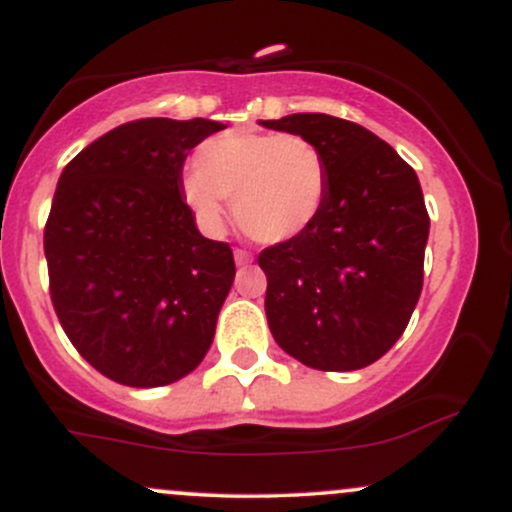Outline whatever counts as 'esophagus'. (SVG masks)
Segmentation results:
<instances>
[{
  "mask_svg": "<svg viewBox=\"0 0 512 512\" xmlns=\"http://www.w3.org/2000/svg\"><path fill=\"white\" fill-rule=\"evenodd\" d=\"M236 262L240 264V267H245V264H250V262H252V255H250L248 250L238 248V250H236Z\"/></svg>",
  "mask_w": 512,
  "mask_h": 512,
  "instance_id": "1",
  "label": "esophagus"
}]
</instances>
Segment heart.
Instances as JSON below:
<instances>
[{"label":"heart","instance_id":"b5f03b06","mask_svg":"<svg viewBox=\"0 0 512 512\" xmlns=\"http://www.w3.org/2000/svg\"><path fill=\"white\" fill-rule=\"evenodd\" d=\"M330 170L320 146L291 132H228L197 149L182 197L199 221L221 228L223 199L245 236L286 243L313 226L327 199Z\"/></svg>","mask_w":512,"mask_h":512}]
</instances>
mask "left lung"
<instances>
[{"label": "left lung", "instance_id": "obj_1", "mask_svg": "<svg viewBox=\"0 0 512 512\" xmlns=\"http://www.w3.org/2000/svg\"><path fill=\"white\" fill-rule=\"evenodd\" d=\"M262 125L308 137L330 170L313 226L257 257L269 330L310 368H366L407 330L424 286L431 219L419 178L390 144L342 117L296 113Z\"/></svg>", "mask_w": 512, "mask_h": 512}]
</instances>
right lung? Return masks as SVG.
<instances>
[{
  "label": "right lung",
  "instance_id": "right-lung-1",
  "mask_svg": "<svg viewBox=\"0 0 512 512\" xmlns=\"http://www.w3.org/2000/svg\"><path fill=\"white\" fill-rule=\"evenodd\" d=\"M214 120L144 117L67 163L48 223L50 298L74 349L105 378L161 387L202 363L236 262L182 199L185 158Z\"/></svg>",
  "mask_w": 512,
  "mask_h": 512
}]
</instances>
